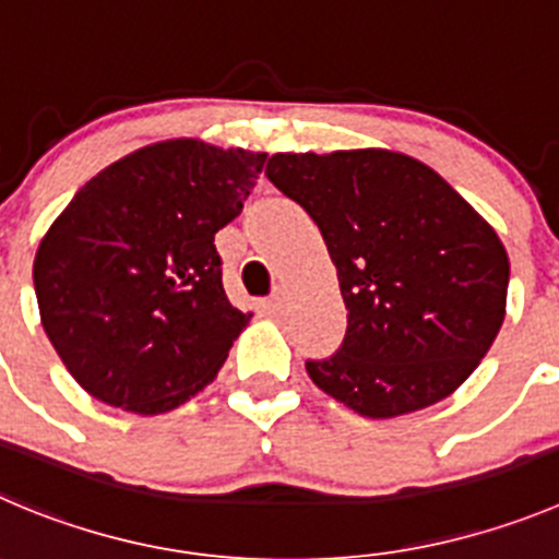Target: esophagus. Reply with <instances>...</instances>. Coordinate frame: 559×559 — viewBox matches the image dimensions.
<instances>
[{
    "mask_svg": "<svg viewBox=\"0 0 559 559\" xmlns=\"http://www.w3.org/2000/svg\"><path fill=\"white\" fill-rule=\"evenodd\" d=\"M270 309H273L275 314H284V311H286V289H284V286H278V289L273 292V297H270Z\"/></svg>",
    "mask_w": 559,
    "mask_h": 559,
    "instance_id": "esophagus-1",
    "label": "esophagus"
}]
</instances>
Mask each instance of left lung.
<instances>
[{
	"label": "left lung",
	"mask_w": 559,
	"mask_h": 559,
	"mask_svg": "<svg viewBox=\"0 0 559 559\" xmlns=\"http://www.w3.org/2000/svg\"><path fill=\"white\" fill-rule=\"evenodd\" d=\"M267 179L320 226L347 306L309 378L369 419L427 408L474 372L504 320L510 262L483 217L391 151L275 154Z\"/></svg>",
	"instance_id": "obj_1"
}]
</instances>
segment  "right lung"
<instances>
[{"label":"right lung","instance_id":"obj_1","mask_svg":"<svg viewBox=\"0 0 559 559\" xmlns=\"http://www.w3.org/2000/svg\"><path fill=\"white\" fill-rule=\"evenodd\" d=\"M267 154L168 140L93 176L35 253L44 331L102 403L165 414L212 383L248 314L228 304L215 234Z\"/></svg>","mask_w":559,"mask_h":559}]
</instances>
